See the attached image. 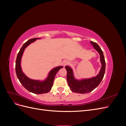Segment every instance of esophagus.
<instances>
[{
	"label": "esophagus",
	"mask_w": 126,
	"mask_h": 126,
	"mask_svg": "<svg viewBox=\"0 0 126 126\" xmlns=\"http://www.w3.org/2000/svg\"><path fill=\"white\" fill-rule=\"evenodd\" d=\"M68 62H67V60H64L63 62V66H66L67 64H68Z\"/></svg>",
	"instance_id": "1"
}]
</instances>
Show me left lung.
Masks as SVG:
<instances>
[{
    "mask_svg": "<svg viewBox=\"0 0 126 126\" xmlns=\"http://www.w3.org/2000/svg\"><path fill=\"white\" fill-rule=\"evenodd\" d=\"M94 48L100 55V60L101 63V67L99 74L95 77L88 78L82 79L80 80L76 79L74 75L73 70L69 66H65L67 70V80L68 85L69 86L72 92L78 94H87L90 93L100 84L104 78L106 69V62L104 54L98 45L90 41Z\"/></svg>",
    "mask_w": 126,
    "mask_h": 126,
    "instance_id": "1",
    "label": "left lung"
}]
</instances>
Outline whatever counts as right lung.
Listing matches in <instances>:
<instances>
[{
	"mask_svg": "<svg viewBox=\"0 0 126 126\" xmlns=\"http://www.w3.org/2000/svg\"><path fill=\"white\" fill-rule=\"evenodd\" d=\"M40 39L36 38L31 39L26 41L23 45L17 55L16 61V67H15L17 78L21 85L28 91L36 94H42L48 93L52 87L56 74L60 69L63 68V66H58L53 68L49 72L47 78L43 81L30 79L26 76L22 72L21 67V60L25 49L30 44L33 43L37 39Z\"/></svg>",
	"mask_w": 126,
	"mask_h": 126,
	"instance_id": "obj_1",
	"label": "right lung"
}]
</instances>
